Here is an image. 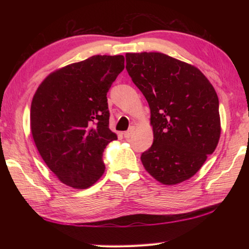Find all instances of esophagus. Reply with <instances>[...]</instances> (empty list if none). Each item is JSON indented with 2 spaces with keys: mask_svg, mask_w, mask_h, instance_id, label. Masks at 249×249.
I'll return each instance as SVG.
<instances>
[{
  "mask_svg": "<svg viewBox=\"0 0 249 249\" xmlns=\"http://www.w3.org/2000/svg\"><path fill=\"white\" fill-rule=\"evenodd\" d=\"M134 131H135V128L131 127L129 130H127V131H125V133H123V135H124L125 138H130V137L133 136Z\"/></svg>",
  "mask_w": 249,
  "mask_h": 249,
  "instance_id": "1",
  "label": "esophagus"
}]
</instances>
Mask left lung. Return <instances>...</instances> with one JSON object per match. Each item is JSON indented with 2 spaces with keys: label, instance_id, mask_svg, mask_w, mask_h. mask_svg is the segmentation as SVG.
<instances>
[{
  "label": "left lung",
  "instance_id": "1",
  "mask_svg": "<svg viewBox=\"0 0 249 249\" xmlns=\"http://www.w3.org/2000/svg\"><path fill=\"white\" fill-rule=\"evenodd\" d=\"M126 70L147 100L154 140L142 153L145 170L158 182L190 178L218 144L219 103L202 72L160 52L126 53Z\"/></svg>",
  "mask_w": 249,
  "mask_h": 249
}]
</instances>
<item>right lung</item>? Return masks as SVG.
<instances>
[{"instance_id": "right-lung-1", "label": "right lung", "mask_w": 249, "mask_h": 249, "mask_svg": "<svg viewBox=\"0 0 249 249\" xmlns=\"http://www.w3.org/2000/svg\"><path fill=\"white\" fill-rule=\"evenodd\" d=\"M124 61L94 55L51 72L36 89L32 136L46 165L67 186L89 188L105 172L103 152L118 139L109 128L107 93Z\"/></svg>"}]
</instances>
